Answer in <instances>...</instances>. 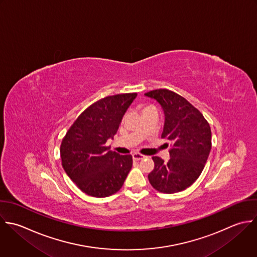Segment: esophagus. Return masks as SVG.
I'll return each instance as SVG.
<instances>
[{
	"label": "esophagus",
	"instance_id": "obj_1",
	"mask_svg": "<svg viewBox=\"0 0 257 257\" xmlns=\"http://www.w3.org/2000/svg\"><path fill=\"white\" fill-rule=\"evenodd\" d=\"M132 156H133V160H135V161L142 160V159H144V158L146 157L145 155H142V154H140V153H134Z\"/></svg>",
	"mask_w": 257,
	"mask_h": 257
}]
</instances>
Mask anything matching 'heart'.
I'll return each instance as SVG.
<instances>
[{
    "instance_id": "b5f03b06",
    "label": "heart",
    "mask_w": 257,
    "mask_h": 257,
    "mask_svg": "<svg viewBox=\"0 0 257 257\" xmlns=\"http://www.w3.org/2000/svg\"><path fill=\"white\" fill-rule=\"evenodd\" d=\"M151 108H154V107H153V106H146V107H144L143 111H145V110H148V109H151Z\"/></svg>"
}]
</instances>
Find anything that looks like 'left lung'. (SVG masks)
I'll list each match as a JSON object with an SVG mask.
<instances>
[{
    "label": "left lung",
    "instance_id": "8db88e82",
    "mask_svg": "<svg viewBox=\"0 0 257 257\" xmlns=\"http://www.w3.org/2000/svg\"><path fill=\"white\" fill-rule=\"evenodd\" d=\"M162 106L165 114L161 138L171 141L170 159L153 156L150 184L159 192L176 193L200 176L211 150V129L202 113L185 98L168 89L145 93Z\"/></svg>",
    "mask_w": 257,
    "mask_h": 257
}]
</instances>
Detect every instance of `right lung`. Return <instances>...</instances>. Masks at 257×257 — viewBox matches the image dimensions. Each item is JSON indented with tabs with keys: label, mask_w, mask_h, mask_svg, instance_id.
I'll use <instances>...</instances> for the list:
<instances>
[{
	"label": "right lung",
	"mask_w": 257,
	"mask_h": 257,
	"mask_svg": "<svg viewBox=\"0 0 257 257\" xmlns=\"http://www.w3.org/2000/svg\"><path fill=\"white\" fill-rule=\"evenodd\" d=\"M136 96L125 93L96 101L79 115L62 140V166L77 187L90 196L115 194L131 170L132 156L109 150L106 142L117 133Z\"/></svg>",
	"instance_id": "add662e5"
}]
</instances>
